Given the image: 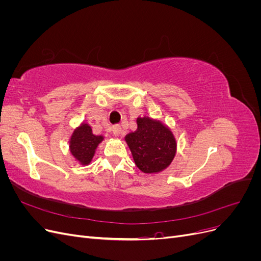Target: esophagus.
<instances>
[{
	"mask_svg": "<svg viewBox=\"0 0 261 261\" xmlns=\"http://www.w3.org/2000/svg\"><path fill=\"white\" fill-rule=\"evenodd\" d=\"M112 130H113V134H114L115 136H120L121 134H122V127H121L120 125H114Z\"/></svg>",
	"mask_w": 261,
	"mask_h": 261,
	"instance_id": "obj_1",
	"label": "esophagus"
}]
</instances>
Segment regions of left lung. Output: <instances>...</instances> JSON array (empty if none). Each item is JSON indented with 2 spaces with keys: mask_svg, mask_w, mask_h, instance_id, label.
Instances as JSON below:
<instances>
[{
  "mask_svg": "<svg viewBox=\"0 0 261 261\" xmlns=\"http://www.w3.org/2000/svg\"><path fill=\"white\" fill-rule=\"evenodd\" d=\"M137 168L147 174L167 169L176 153V140L171 129L148 116L137 118V129L125 136Z\"/></svg>",
  "mask_w": 261,
  "mask_h": 261,
  "instance_id": "8db88e82",
  "label": "left lung"
}]
</instances>
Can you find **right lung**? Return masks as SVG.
<instances>
[{
  "instance_id": "1",
  "label": "right lung",
  "mask_w": 261,
  "mask_h": 261,
  "mask_svg": "<svg viewBox=\"0 0 261 261\" xmlns=\"http://www.w3.org/2000/svg\"><path fill=\"white\" fill-rule=\"evenodd\" d=\"M103 136L93 135L89 124L82 123L73 132L69 140V151L82 165H88Z\"/></svg>"
}]
</instances>
